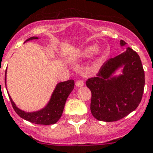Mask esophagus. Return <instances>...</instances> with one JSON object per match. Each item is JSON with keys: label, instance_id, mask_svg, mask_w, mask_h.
<instances>
[{"label": "esophagus", "instance_id": "obj_1", "mask_svg": "<svg viewBox=\"0 0 153 153\" xmlns=\"http://www.w3.org/2000/svg\"><path fill=\"white\" fill-rule=\"evenodd\" d=\"M83 85H84V82H83V81H82V80H78V81L75 82V86L78 87H83Z\"/></svg>", "mask_w": 153, "mask_h": 153}]
</instances>
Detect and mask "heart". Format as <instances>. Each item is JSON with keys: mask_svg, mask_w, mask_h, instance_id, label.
I'll return each instance as SVG.
<instances>
[{"mask_svg": "<svg viewBox=\"0 0 153 153\" xmlns=\"http://www.w3.org/2000/svg\"><path fill=\"white\" fill-rule=\"evenodd\" d=\"M93 53H95V55L96 56L102 55L103 53V50L101 47H99V46L96 47L95 45H89V46L85 47L81 51L80 54L83 58H88L90 56H91Z\"/></svg>", "mask_w": 153, "mask_h": 153, "instance_id": "heart-1", "label": "heart"}]
</instances>
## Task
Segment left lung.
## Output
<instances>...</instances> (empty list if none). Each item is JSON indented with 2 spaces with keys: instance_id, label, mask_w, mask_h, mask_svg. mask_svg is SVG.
Here are the masks:
<instances>
[{
  "instance_id": "obj_1",
  "label": "left lung",
  "mask_w": 153,
  "mask_h": 153,
  "mask_svg": "<svg viewBox=\"0 0 153 153\" xmlns=\"http://www.w3.org/2000/svg\"><path fill=\"white\" fill-rule=\"evenodd\" d=\"M120 46L127 43L120 40ZM121 69L120 74L115 72ZM91 91V111L98 120L113 122L133 111L141 101L144 87V71L136 52L126 51L110 58L100 68L97 76L87 79Z\"/></svg>"
}]
</instances>
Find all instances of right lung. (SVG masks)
<instances>
[{
	"label": "right lung",
	"mask_w": 153,
	"mask_h": 153,
	"mask_svg": "<svg viewBox=\"0 0 153 153\" xmlns=\"http://www.w3.org/2000/svg\"><path fill=\"white\" fill-rule=\"evenodd\" d=\"M38 37H31L28 38L25 42L28 41L38 39ZM7 71V69H6ZM6 71L4 75V83L6 85ZM74 87V81L73 79H70L67 81L58 82L56 85L53 93L51 96V99L47 102V104L40 110L36 111L27 112L25 111L17 108V105L13 101L11 96H9V100L11 101L13 108L14 109L17 115L20 117L24 119L25 120L30 121L31 123L36 124H42V125H51L57 123L59 119L61 118L62 112H63L65 103L68 98L71 92L73 91Z\"/></svg>",
	"instance_id": "obj_1"
}]
</instances>
